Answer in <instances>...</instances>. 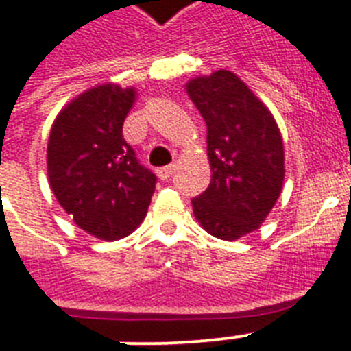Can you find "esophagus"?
<instances>
[{
    "label": "esophagus",
    "instance_id": "esophagus-1",
    "mask_svg": "<svg viewBox=\"0 0 351 351\" xmlns=\"http://www.w3.org/2000/svg\"><path fill=\"white\" fill-rule=\"evenodd\" d=\"M175 173V164H171V166L160 167V169H156V176L160 178V180H167L171 175Z\"/></svg>",
    "mask_w": 351,
    "mask_h": 351
}]
</instances>
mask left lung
<instances>
[{
  "instance_id": "left-lung-1",
  "label": "left lung",
  "mask_w": 351,
  "mask_h": 351,
  "mask_svg": "<svg viewBox=\"0 0 351 351\" xmlns=\"http://www.w3.org/2000/svg\"><path fill=\"white\" fill-rule=\"evenodd\" d=\"M185 90L207 124L213 171L193 213L209 234L234 241L258 229L281 195L283 138L269 108L229 70L195 77Z\"/></svg>"
}]
</instances>
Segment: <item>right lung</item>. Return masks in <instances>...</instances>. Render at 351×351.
Segmentation results:
<instances>
[{"label": "right lung", "instance_id": "right-lung-1", "mask_svg": "<svg viewBox=\"0 0 351 351\" xmlns=\"http://www.w3.org/2000/svg\"><path fill=\"white\" fill-rule=\"evenodd\" d=\"M135 88L99 84L59 111L47 149L48 182L88 234L121 240L146 218L156 176L138 164L122 126Z\"/></svg>", "mask_w": 351, "mask_h": 351}]
</instances>
